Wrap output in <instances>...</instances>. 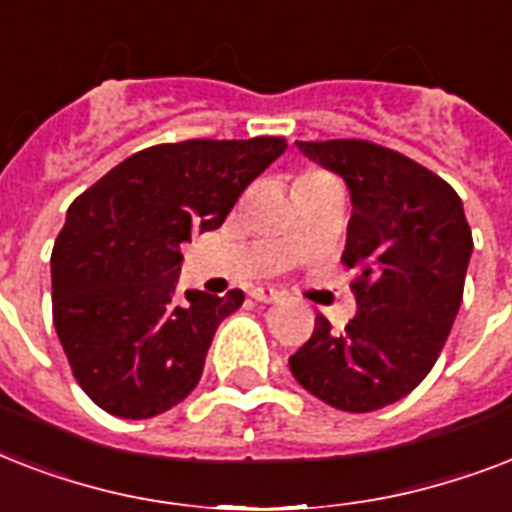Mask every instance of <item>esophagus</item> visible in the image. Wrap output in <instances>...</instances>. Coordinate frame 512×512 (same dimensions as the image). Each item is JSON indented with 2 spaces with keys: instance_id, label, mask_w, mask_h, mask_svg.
Masks as SVG:
<instances>
[{
  "instance_id": "1",
  "label": "esophagus",
  "mask_w": 512,
  "mask_h": 512,
  "mask_svg": "<svg viewBox=\"0 0 512 512\" xmlns=\"http://www.w3.org/2000/svg\"><path fill=\"white\" fill-rule=\"evenodd\" d=\"M249 295L255 297V300H260V303H279V300H284V292H279V289L273 287H252L249 289Z\"/></svg>"
}]
</instances>
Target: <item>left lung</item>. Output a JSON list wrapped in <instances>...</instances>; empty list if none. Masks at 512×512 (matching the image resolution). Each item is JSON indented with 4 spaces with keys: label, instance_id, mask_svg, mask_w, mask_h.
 <instances>
[{
    "label": "left lung",
    "instance_id": "left-lung-1",
    "mask_svg": "<svg viewBox=\"0 0 512 512\" xmlns=\"http://www.w3.org/2000/svg\"><path fill=\"white\" fill-rule=\"evenodd\" d=\"M348 183L353 215L342 263L358 311L335 332L316 316L289 356L308 393L342 412H374L412 393L436 364L460 311L473 233L452 185L369 140H297Z\"/></svg>",
    "mask_w": 512,
    "mask_h": 512
}]
</instances>
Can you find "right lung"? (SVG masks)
<instances>
[{
    "label": "right lung",
    "mask_w": 512,
    "mask_h": 512,
    "mask_svg": "<svg viewBox=\"0 0 512 512\" xmlns=\"http://www.w3.org/2000/svg\"><path fill=\"white\" fill-rule=\"evenodd\" d=\"M287 151L284 138L183 140L143 148L76 196L52 247V321L76 382L124 420L180 404L217 327L244 292L188 289L180 247L215 231L244 188Z\"/></svg>",
    "instance_id": "add662e5"
}]
</instances>
